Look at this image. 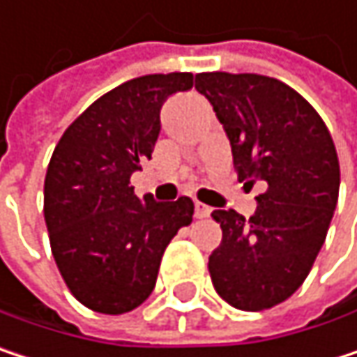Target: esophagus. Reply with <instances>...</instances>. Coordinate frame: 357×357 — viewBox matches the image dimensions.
I'll return each mask as SVG.
<instances>
[{"instance_id":"34e87169","label":"esophagus","mask_w":357,"mask_h":357,"mask_svg":"<svg viewBox=\"0 0 357 357\" xmlns=\"http://www.w3.org/2000/svg\"><path fill=\"white\" fill-rule=\"evenodd\" d=\"M194 213H196L198 219H204V217H208V215L213 213V208L206 206V204H202V202H196V204H194Z\"/></svg>"}]
</instances>
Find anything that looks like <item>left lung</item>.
Wrapping results in <instances>:
<instances>
[{"label":"left lung","instance_id":"obj_1","mask_svg":"<svg viewBox=\"0 0 357 357\" xmlns=\"http://www.w3.org/2000/svg\"><path fill=\"white\" fill-rule=\"evenodd\" d=\"M223 123L240 181L264 192L256 213L215 211L223 240L208 256L217 294L234 308L258 312L285 302L308 277L339 198L333 138L300 93L260 74H196Z\"/></svg>","mask_w":357,"mask_h":357}]
</instances>
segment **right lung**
<instances>
[{
    "label": "right lung",
    "instance_id": "1",
    "mask_svg": "<svg viewBox=\"0 0 357 357\" xmlns=\"http://www.w3.org/2000/svg\"><path fill=\"white\" fill-rule=\"evenodd\" d=\"M190 72L149 74L105 93L59 138L45 176V223L55 264L86 308L123 314L155 289L159 264L194 202L140 200L130 178L153 155L161 107L190 91Z\"/></svg>",
    "mask_w": 357,
    "mask_h": 357
}]
</instances>
